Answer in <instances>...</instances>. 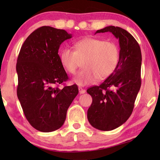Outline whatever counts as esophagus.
I'll return each instance as SVG.
<instances>
[{"mask_svg": "<svg viewBox=\"0 0 160 160\" xmlns=\"http://www.w3.org/2000/svg\"><path fill=\"white\" fill-rule=\"evenodd\" d=\"M78 90H79V93H80V94H83V93H84L86 92V91L84 90V89H82V87H79L78 88Z\"/></svg>", "mask_w": 160, "mask_h": 160, "instance_id": "obj_1", "label": "esophagus"}]
</instances>
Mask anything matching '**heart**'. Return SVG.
Masks as SVG:
<instances>
[{
	"label": "heart",
	"instance_id": "b5f03b06",
	"mask_svg": "<svg viewBox=\"0 0 160 160\" xmlns=\"http://www.w3.org/2000/svg\"><path fill=\"white\" fill-rule=\"evenodd\" d=\"M60 60L67 72L73 74L80 62L83 69L73 78L79 86L93 83L96 79L101 80L114 72L120 60V49L114 42L85 38L73 44V51L64 47L60 51Z\"/></svg>",
	"mask_w": 160,
	"mask_h": 160
}]
</instances>
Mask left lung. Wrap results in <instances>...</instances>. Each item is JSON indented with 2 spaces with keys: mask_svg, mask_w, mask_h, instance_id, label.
I'll use <instances>...</instances> for the list:
<instances>
[{
  "mask_svg": "<svg viewBox=\"0 0 160 160\" xmlns=\"http://www.w3.org/2000/svg\"><path fill=\"white\" fill-rule=\"evenodd\" d=\"M104 32H111L119 39L120 60L116 69L102 83L87 89L93 99L87 118L98 130L111 131L123 124L133 110L141 87L142 53L136 40L125 29L108 26L96 33Z\"/></svg>",
  "mask_w": 160,
  "mask_h": 160,
  "instance_id": "1",
  "label": "left lung"
}]
</instances>
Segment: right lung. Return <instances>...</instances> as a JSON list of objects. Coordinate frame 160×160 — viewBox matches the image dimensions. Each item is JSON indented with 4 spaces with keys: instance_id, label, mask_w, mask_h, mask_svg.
Wrapping results in <instances>:
<instances>
[{
    "instance_id": "obj_1",
    "label": "right lung",
    "mask_w": 160,
    "mask_h": 160,
    "mask_svg": "<svg viewBox=\"0 0 160 160\" xmlns=\"http://www.w3.org/2000/svg\"><path fill=\"white\" fill-rule=\"evenodd\" d=\"M71 37L64 29L42 26L27 38L20 50L17 96L27 120L39 131L62 127L78 93L76 84L58 87L69 78L58 53L62 42Z\"/></svg>"
}]
</instances>
